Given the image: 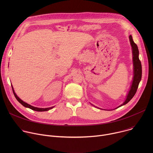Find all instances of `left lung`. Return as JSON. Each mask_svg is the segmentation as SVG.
I'll use <instances>...</instances> for the list:
<instances>
[{
	"label": "left lung",
	"instance_id": "8db88e82",
	"mask_svg": "<svg viewBox=\"0 0 153 153\" xmlns=\"http://www.w3.org/2000/svg\"><path fill=\"white\" fill-rule=\"evenodd\" d=\"M129 38L131 45L132 47V50H133V65H134V77H133V83H132L131 86L130 90L127 95L126 99L125 100V101L123 104H122L120 106H119L117 108H119L120 106L126 104L134 97V96L135 95L137 91L139 82L142 78V65H141L140 60H139V52L138 47L136 43L134 42L132 36L130 35L129 36Z\"/></svg>",
	"mask_w": 153,
	"mask_h": 153
}]
</instances>
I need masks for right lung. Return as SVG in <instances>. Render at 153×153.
Here are the masks:
<instances>
[{
    "instance_id": "right-lung-1",
    "label": "right lung",
    "mask_w": 153,
    "mask_h": 153,
    "mask_svg": "<svg viewBox=\"0 0 153 153\" xmlns=\"http://www.w3.org/2000/svg\"><path fill=\"white\" fill-rule=\"evenodd\" d=\"M12 86V89H13V94H14V95L16 99L17 100V101H18L20 103H21L22 105H23L24 106H25V107L29 108L31 109V110H34V111H48V110H51V109H52V108L54 107V106H53V107H50V108H37V107L33 106H31V105H29V104H28V103L24 102V101L20 99H19V98L17 96V95L16 94V93H14V91L13 88V86Z\"/></svg>"
}]
</instances>
